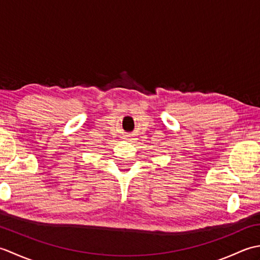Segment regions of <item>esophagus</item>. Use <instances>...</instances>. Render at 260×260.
<instances>
[{
	"mask_svg": "<svg viewBox=\"0 0 260 260\" xmlns=\"http://www.w3.org/2000/svg\"><path fill=\"white\" fill-rule=\"evenodd\" d=\"M126 140H128V139H126Z\"/></svg>",
	"mask_w": 260,
	"mask_h": 260,
	"instance_id": "1",
	"label": "esophagus"
}]
</instances>
